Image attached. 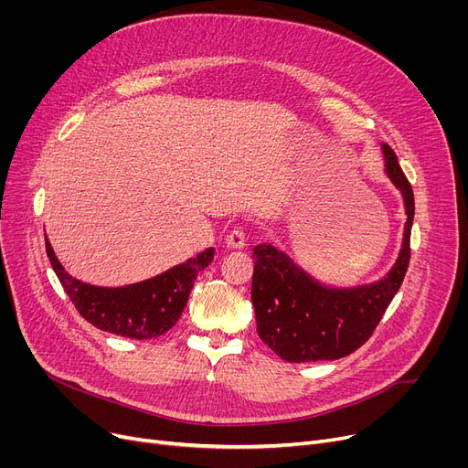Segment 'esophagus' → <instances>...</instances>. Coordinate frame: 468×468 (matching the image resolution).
<instances>
[{
    "mask_svg": "<svg viewBox=\"0 0 468 468\" xmlns=\"http://www.w3.org/2000/svg\"><path fill=\"white\" fill-rule=\"evenodd\" d=\"M244 242H247V237H244V231L240 228H235L226 237V244L233 250H240L244 247Z\"/></svg>",
    "mask_w": 468,
    "mask_h": 468,
    "instance_id": "1",
    "label": "esophagus"
}]
</instances>
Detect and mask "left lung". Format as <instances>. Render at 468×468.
Listing matches in <instances>:
<instances>
[{"instance_id": "obj_1", "label": "left lung", "mask_w": 468, "mask_h": 468, "mask_svg": "<svg viewBox=\"0 0 468 468\" xmlns=\"http://www.w3.org/2000/svg\"><path fill=\"white\" fill-rule=\"evenodd\" d=\"M385 168L406 205L400 256L388 275L358 288H328L314 282L271 244L254 249L252 305L258 335L286 362L337 360L372 337L388 303L402 286L410 265V235L415 214L413 189L397 159L383 144Z\"/></svg>"}]
</instances>
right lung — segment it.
<instances>
[{"instance_id": "right-lung-1", "label": "right lung", "mask_w": 468, "mask_h": 468, "mask_svg": "<svg viewBox=\"0 0 468 468\" xmlns=\"http://www.w3.org/2000/svg\"><path fill=\"white\" fill-rule=\"evenodd\" d=\"M45 250L64 292L85 321L104 332L133 339H152L175 326L197 275L214 258V249H207L154 279L121 288H102L68 275L47 237Z\"/></svg>"}]
</instances>
